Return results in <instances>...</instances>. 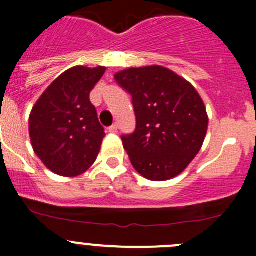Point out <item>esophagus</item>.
<instances>
[{
	"instance_id": "1",
	"label": "esophagus",
	"mask_w": 256,
	"mask_h": 256,
	"mask_svg": "<svg viewBox=\"0 0 256 256\" xmlns=\"http://www.w3.org/2000/svg\"><path fill=\"white\" fill-rule=\"evenodd\" d=\"M109 132L110 133H118V124H113V126H109Z\"/></svg>"
}]
</instances>
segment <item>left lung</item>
I'll return each mask as SVG.
<instances>
[{
	"mask_svg": "<svg viewBox=\"0 0 256 256\" xmlns=\"http://www.w3.org/2000/svg\"><path fill=\"white\" fill-rule=\"evenodd\" d=\"M132 96L137 126L122 136L136 171L150 181H167L187 168L205 140L206 106L182 76L160 65L130 68L114 75Z\"/></svg>",
	"mask_w": 256,
	"mask_h": 256,
	"instance_id": "obj_1",
	"label": "left lung"
}]
</instances>
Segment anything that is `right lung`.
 <instances>
[{
    "mask_svg": "<svg viewBox=\"0 0 256 256\" xmlns=\"http://www.w3.org/2000/svg\"><path fill=\"white\" fill-rule=\"evenodd\" d=\"M106 68L74 66L50 84L28 119L31 144L54 174L76 177L93 166L106 137L89 94Z\"/></svg>",
    "mask_w": 256,
    "mask_h": 256,
    "instance_id": "obj_1",
    "label": "right lung"
}]
</instances>
